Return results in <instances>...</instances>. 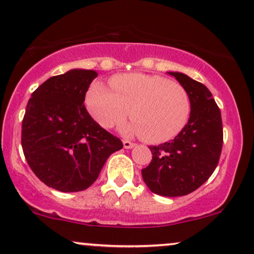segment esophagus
Wrapping results in <instances>:
<instances>
[{
	"instance_id": "34e87169",
	"label": "esophagus",
	"mask_w": 254,
	"mask_h": 254,
	"mask_svg": "<svg viewBox=\"0 0 254 254\" xmlns=\"http://www.w3.org/2000/svg\"><path fill=\"white\" fill-rule=\"evenodd\" d=\"M135 146V143H133V142H130V141H128V140H124V147L126 149H130V148H133V147Z\"/></svg>"
}]
</instances>
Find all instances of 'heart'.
Here are the masks:
<instances>
[{
  "mask_svg": "<svg viewBox=\"0 0 254 254\" xmlns=\"http://www.w3.org/2000/svg\"><path fill=\"white\" fill-rule=\"evenodd\" d=\"M111 87L94 82L86 95L87 108L102 127L122 124L130 111L134 122L125 130L159 143L180 133L189 121L190 98L179 83L159 75L132 73L114 76Z\"/></svg>",
  "mask_w": 254,
  "mask_h": 254,
  "instance_id": "b5f03b06",
  "label": "heart"
}]
</instances>
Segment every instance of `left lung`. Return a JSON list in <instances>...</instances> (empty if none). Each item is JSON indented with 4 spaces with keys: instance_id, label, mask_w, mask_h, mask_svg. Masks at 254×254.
Masks as SVG:
<instances>
[{
    "instance_id": "8db88e82",
    "label": "left lung",
    "mask_w": 254,
    "mask_h": 254,
    "mask_svg": "<svg viewBox=\"0 0 254 254\" xmlns=\"http://www.w3.org/2000/svg\"><path fill=\"white\" fill-rule=\"evenodd\" d=\"M167 73L190 94V119L173 140L149 146L153 158L141 174L151 192L183 196L199 189L217 167L223 148V121L207 87L184 73Z\"/></svg>"
}]
</instances>
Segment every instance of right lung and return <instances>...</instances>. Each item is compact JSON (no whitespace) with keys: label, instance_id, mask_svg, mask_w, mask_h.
Instances as JSON below:
<instances>
[{"label":"right lung","instance_id":"right-lung-1","mask_svg":"<svg viewBox=\"0 0 254 254\" xmlns=\"http://www.w3.org/2000/svg\"><path fill=\"white\" fill-rule=\"evenodd\" d=\"M95 70L70 69L31 94L22 121V148L31 171L47 186L79 192L92 186L121 140L103 129L84 107Z\"/></svg>","mask_w":254,"mask_h":254}]
</instances>
